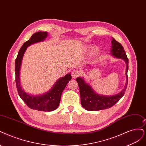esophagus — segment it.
Here are the masks:
<instances>
[{
  "mask_svg": "<svg viewBox=\"0 0 146 146\" xmlns=\"http://www.w3.org/2000/svg\"><path fill=\"white\" fill-rule=\"evenodd\" d=\"M80 74H81V73H80V72L78 69L74 70L72 72V76L73 78H74V79L80 76Z\"/></svg>",
  "mask_w": 146,
  "mask_h": 146,
  "instance_id": "obj_1",
  "label": "esophagus"
}]
</instances>
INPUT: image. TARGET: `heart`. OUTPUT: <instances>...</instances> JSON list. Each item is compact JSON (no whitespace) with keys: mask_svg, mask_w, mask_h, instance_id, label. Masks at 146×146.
Listing matches in <instances>:
<instances>
[{"mask_svg":"<svg viewBox=\"0 0 146 146\" xmlns=\"http://www.w3.org/2000/svg\"><path fill=\"white\" fill-rule=\"evenodd\" d=\"M98 52H99V49H98V48H95L94 52H95V53H98Z\"/></svg>","mask_w":146,"mask_h":146,"instance_id":"obj_1","label":"heart"}]
</instances>
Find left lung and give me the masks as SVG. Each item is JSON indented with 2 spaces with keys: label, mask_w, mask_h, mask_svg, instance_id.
Wrapping results in <instances>:
<instances>
[{
  "label": "left lung",
  "mask_w": 146,
  "mask_h": 146,
  "mask_svg": "<svg viewBox=\"0 0 146 146\" xmlns=\"http://www.w3.org/2000/svg\"><path fill=\"white\" fill-rule=\"evenodd\" d=\"M112 48L111 53L115 58H121L126 64V84L125 87L118 94L112 96H100L94 92L93 88L88 84L86 83L81 78H78L76 81L80 90V102L82 106L88 111H99L106 110L114 105L125 94L127 85V70H128V58L123 47L120 42L117 41L113 38L112 41Z\"/></svg>",
  "instance_id": "8db88e82"
}]
</instances>
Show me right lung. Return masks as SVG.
I'll return each mask as SVG.
<instances>
[{
  "mask_svg": "<svg viewBox=\"0 0 146 146\" xmlns=\"http://www.w3.org/2000/svg\"><path fill=\"white\" fill-rule=\"evenodd\" d=\"M47 35L46 32H38L32 35L30 39L26 41L20 48L15 62V82L19 96L31 109L42 111H52L57 108L60 102L62 91L72 79L70 74L59 79L53 88L47 93L42 96H30L21 88L20 82V69L23 54L28 46L44 40Z\"/></svg>",
  "mask_w": 146,
  "mask_h": 146,
  "instance_id": "add662e5",
  "label": "right lung"
}]
</instances>
